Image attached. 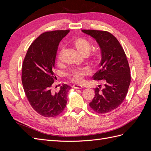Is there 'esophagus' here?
Wrapping results in <instances>:
<instances>
[{
	"instance_id": "34e87169",
	"label": "esophagus",
	"mask_w": 151,
	"mask_h": 151,
	"mask_svg": "<svg viewBox=\"0 0 151 151\" xmlns=\"http://www.w3.org/2000/svg\"><path fill=\"white\" fill-rule=\"evenodd\" d=\"M73 88L77 89H81L83 88V86L79 85V84H74L73 85Z\"/></svg>"
}]
</instances>
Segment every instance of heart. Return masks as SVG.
<instances>
[{"instance_id": "1", "label": "heart", "mask_w": 151, "mask_h": 151, "mask_svg": "<svg viewBox=\"0 0 151 151\" xmlns=\"http://www.w3.org/2000/svg\"><path fill=\"white\" fill-rule=\"evenodd\" d=\"M74 45L78 52L83 55L86 56L89 53L91 48V44L88 40L80 38L77 39L74 42ZM64 48H62L57 54V63L60 64L62 61L63 53ZM89 60L93 63H97L99 61V57L97 54H92L89 57ZM91 70L88 67H83L79 68H73L67 73V77L72 82L75 83H81L84 81V77L88 76L90 74Z\"/></svg>"}]
</instances>
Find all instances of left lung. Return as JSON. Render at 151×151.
<instances>
[{
	"mask_svg": "<svg viewBox=\"0 0 151 151\" xmlns=\"http://www.w3.org/2000/svg\"><path fill=\"white\" fill-rule=\"evenodd\" d=\"M94 38L101 50V69L93 77L94 80L104 81V88H96L95 96L90 107L98 113H106L117 108L125 98L131 76L130 70L123 48L118 40L106 31L83 29Z\"/></svg>",
	"mask_w": 151,
	"mask_h": 151,
	"instance_id": "left-lung-1",
	"label": "left lung"
}]
</instances>
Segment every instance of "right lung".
Listing matches in <instances>:
<instances>
[{
    "label": "right lung",
    "instance_id": "1",
    "mask_svg": "<svg viewBox=\"0 0 151 151\" xmlns=\"http://www.w3.org/2000/svg\"><path fill=\"white\" fill-rule=\"evenodd\" d=\"M69 30L47 31L31 44L22 65L21 80L25 94L35 111L45 117L58 116L65 108L71 88L63 84L58 93L51 88L57 79L55 62L59 43Z\"/></svg>",
    "mask_w": 151,
    "mask_h": 151
}]
</instances>
